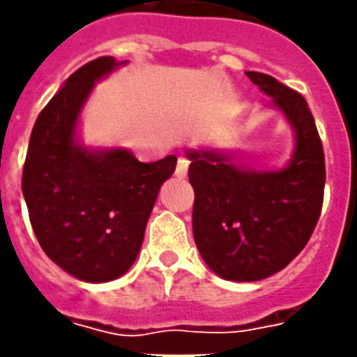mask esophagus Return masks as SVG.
I'll list each match as a JSON object with an SVG mask.
<instances>
[{
    "label": "esophagus",
    "mask_w": 357,
    "mask_h": 357,
    "mask_svg": "<svg viewBox=\"0 0 357 357\" xmlns=\"http://www.w3.org/2000/svg\"><path fill=\"white\" fill-rule=\"evenodd\" d=\"M174 174H176V176H181V178H184V176L188 174V159H184V157L178 159V162H176V169H174Z\"/></svg>",
    "instance_id": "34e87169"
}]
</instances>
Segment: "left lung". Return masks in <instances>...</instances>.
<instances>
[{"label": "left lung", "mask_w": 357, "mask_h": 357, "mask_svg": "<svg viewBox=\"0 0 357 357\" xmlns=\"http://www.w3.org/2000/svg\"><path fill=\"white\" fill-rule=\"evenodd\" d=\"M248 76L295 133L287 165L255 171L229 151L186 149L196 248L218 277L238 283L271 277L303 251L317 228L326 181L307 100L269 74Z\"/></svg>", "instance_id": "left-lung-1"}]
</instances>
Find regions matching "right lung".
<instances>
[{
  "mask_svg": "<svg viewBox=\"0 0 357 357\" xmlns=\"http://www.w3.org/2000/svg\"><path fill=\"white\" fill-rule=\"evenodd\" d=\"M128 64L102 56L68 76L31 131L23 196L43 251L68 275L107 283L137 259L147 220L176 157L141 162L123 147H86L80 114L94 90Z\"/></svg>",
  "mask_w": 357,
  "mask_h": 357,
  "instance_id": "right-lung-1",
  "label": "right lung"
}]
</instances>
